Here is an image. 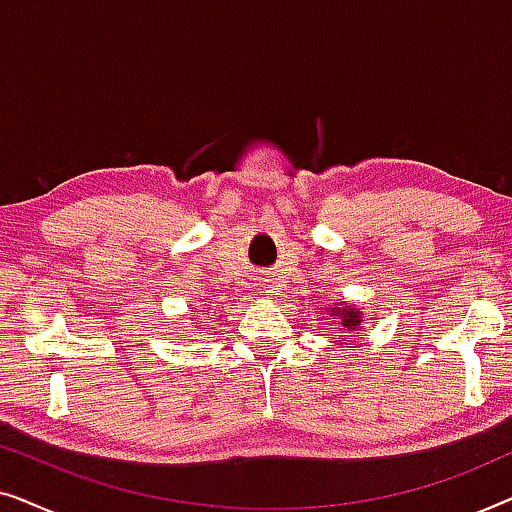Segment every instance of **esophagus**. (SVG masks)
<instances>
[{
  "label": "esophagus",
  "mask_w": 512,
  "mask_h": 512,
  "mask_svg": "<svg viewBox=\"0 0 512 512\" xmlns=\"http://www.w3.org/2000/svg\"><path fill=\"white\" fill-rule=\"evenodd\" d=\"M258 293H261V296H265V298H275V296H279L275 279H272L270 275H261V277H258Z\"/></svg>",
  "instance_id": "obj_1"
}]
</instances>
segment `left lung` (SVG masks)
<instances>
[{"mask_svg": "<svg viewBox=\"0 0 512 512\" xmlns=\"http://www.w3.org/2000/svg\"><path fill=\"white\" fill-rule=\"evenodd\" d=\"M359 324H361V312H356V310H342V326H354V328H359Z\"/></svg>", "mask_w": 512, "mask_h": 512, "instance_id": "left-lung-1", "label": "left lung"}]
</instances>
